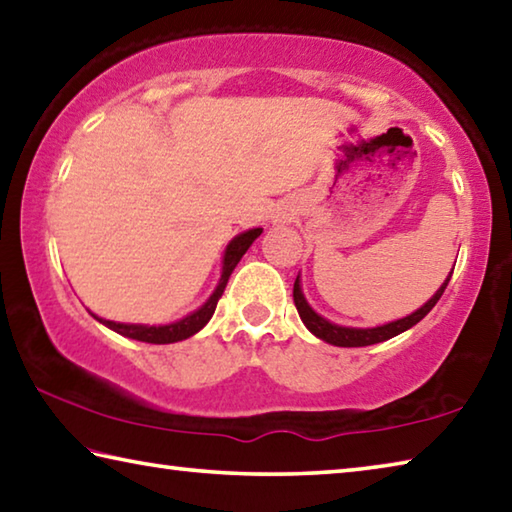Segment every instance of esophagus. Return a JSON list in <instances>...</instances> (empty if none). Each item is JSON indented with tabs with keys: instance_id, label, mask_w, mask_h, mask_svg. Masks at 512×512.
Instances as JSON below:
<instances>
[{
	"instance_id": "esophagus-1",
	"label": "esophagus",
	"mask_w": 512,
	"mask_h": 512,
	"mask_svg": "<svg viewBox=\"0 0 512 512\" xmlns=\"http://www.w3.org/2000/svg\"><path fill=\"white\" fill-rule=\"evenodd\" d=\"M284 219H286L284 215H277V217H275L273 221H275V224H282V221H284Z\"/></svg>"
}]
</instances>
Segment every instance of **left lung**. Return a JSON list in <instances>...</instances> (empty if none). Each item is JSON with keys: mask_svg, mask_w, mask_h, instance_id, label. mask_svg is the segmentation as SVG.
I'll return each instance as SVG.
<instances>
[{"mask_svg": "<svg viewBox=\"0 0 512 512\" xmlns=\"http://www.w3.org/2000/svg\"><path fill=\"white\" fill-rule=\"evenodd\" d=\"M450 277H452V273L445 277V282L439 286V291H436L430 300L421 306V309H416L414 313L405 315V318H398L394 322L380 324V327H367V329L342 327V324H333L327 318H322L320 313H315L302 293L300 275L295 277V284H293V300L297 306V313H300V318L304 322V327L309 329L315 338L329 342V345H333V347H369V345H376V342H385L389 338H394V336H398V333L412 329L416 322H421L425 315L434 309V304L441 300V295L445 291V286H448Z\"/></svg>", "mask_w": 512, "mask_h": 512, "instance_id": "8db88e82", "label": "left lung"}]
</instances>
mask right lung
Masks as SVG:
<instances>
[{"instance_id":"1","label":"right lung","mask_w":512,"mask_h":512,"mask_svg":"<svg viewBox=\"0 0 512 512\" xmlns=\"http://www.w3.org/2000/svg\"><path fill=\"white\" fill-rule=\"evenodd\" d=\"M259 235H262V228H250L230 241L224 250V259H221V277H219L217 288L212 291V295L199 306L197 311L188 313L181 320L170 322V324H127V322H114V320L98 318V315H94V313L91 315H94L100 324H105L107 329L120 333V336L141 340V342H150V345H170V342L188 340L190 336L199 333L210 322L212 313H215V309H217L219 297L224 295V288L230 280L232 271H235L239 259L246 255V250L253 246V241Z\"/></svg>"}]
</instances>
